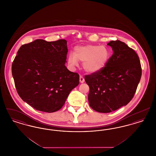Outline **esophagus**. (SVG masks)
<instances>
[{"label": "esophagus", "instance_id": "esophagus-1", "mask_svg": "<svg viewBox=\"0 0 156 156\" xmlns=\"http://www.w3.org/2000/svg\"><path fill=\"white\" fill-rule=\"evenodd\" d=\"M85 81V80H84V78L82 76H80V82H81V83H83Z\"/></svg>", "mask_w": 156, "mask_h": 156}]
</instances>
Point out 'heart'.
I'll return each mask as SVG.
<instances>
[{"mask_svg": "<svg viewBox=\"0 0 156 156\" xmlns=\"http://www.w3.org/2000/svg\"><path fill=\"white\" fill-rule=\"evenodd\" d=\"M110 57V51L105 45L88 44L76 46L73 53L68 57V64L74 67L78 62H82L83 70L88 73L100 71L106 66Z\"/></svg>", "mask_w": 156, "mask_h": 156, "instance_id": "obj_1", "label": "heart"}]
</instances>
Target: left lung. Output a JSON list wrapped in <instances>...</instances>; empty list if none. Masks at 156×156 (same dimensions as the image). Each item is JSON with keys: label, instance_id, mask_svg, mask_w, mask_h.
Segmentation results:
<instances>
[{"label": "left lung", "instance_id": "left-lung-1", "mask_svg": "<svg viewBox=\"0 0 156 156\" xmlns=\"http://www.w3.org/2000/svg\"><path fill=\"white\" fill-rule=\"evenodd\" d=\"M113 51L104 68L85 76L88 85L89 106L95 111L109 113L125 106L133 98L141 76L139 58L119 40L108 44Z\"/></svg>", "mask_w": 156, "mask_h": 156}]
</instances>
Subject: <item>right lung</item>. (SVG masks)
<instances>
[{
    "instance_id": "right-lung-1",
    "label": "right lung",
    "mask_w": 156,
    "mask_h": 156,
    "mask_svg": "<svg viewBox=\"0 0 156 156\" xmlns=\"http://www.w3.org/2000/svg\"><path fill=\"white\" fill-rule=\"evenodd\" d=\"M67 41L37 39L23 44L12 64L15 87L23 101L40 111L52 113L64 105L79 84L80 75L69 71Z\"/></svg>"
}]
</instances>
